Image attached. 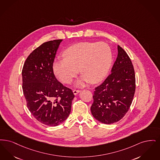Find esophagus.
I'll return each instance as SVG.
<instances>
[{
    "mask_svg": "<svg viewBox=\"0 0 160 160\" xmlns=\"http://www.w3.org/2000/svg\"><path fill=\"white\" fill-rule=\"evenodd\" d=\"M80 90H73V94H75V95H77V94H78L79 92H80Z\"/></svg>",
    "mask_w": 160,
    "mask_h": 160,
    "instance_id": "34e87169",
    "label": "esophagus"
}]
</instances>
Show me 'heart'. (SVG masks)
<instances>
[{"mask_svg":"<svg viewBox=\"0 0 160 160\" xmlns=\"http://www.w3.org/2000/svg\"><path fill=\"white\" fill-rule=\"evenodd\" d=\"M62 56L64 58L53 63L54 73L63 83H68L79 70L82 75L75 82L77 87H82L90 81H100L106 75L112 59L111 47L103 42L78 43L66 49Z\"/></svg>","mask_w":160,"mask_h":160,"instance_id":"heart-1","label":"heart"}]
</instances>
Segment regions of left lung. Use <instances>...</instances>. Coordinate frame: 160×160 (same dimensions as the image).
I'll list each match as a JSON object with an SVG mask.
<instances>
[{
  "label": "left lung",
  "mask_w": 160,
  "mask_h": 160,
  "mask_svg": "<svg viewBox=\"0 0 160 160\" xmlns=\"http://www.w3.org/2000/svg\"><path fill=\"white\" fill-rule=\"evenodd\" d=\"M134 70L130 57L118 45V56L111 73L95 88L91 111L99 122L111 124L123 118L128 111L136 89Z\"/></svg>",
  "instance_id": "8db88e82"
}]
</instances>
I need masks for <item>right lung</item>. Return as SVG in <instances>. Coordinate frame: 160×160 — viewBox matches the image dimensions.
<instances>
[{
  "label": "right lung",
  "mask_w": 160,
  "mask_h": 160,
  "mask_svg": "<svg viewBox=\"0 0 160 160\" xmlns=\"http://www.w3.org/2000/svg\"><path fill=\"white\" fill-rule=\"evenodd\" d=\"M62 39L42 43L28 56L22 70V91L28 109L43 124H60L69 115L75 97L54 74L52 65Z\"/></svg>",
  "instance_id": "add662e5"
}]
</instances>
